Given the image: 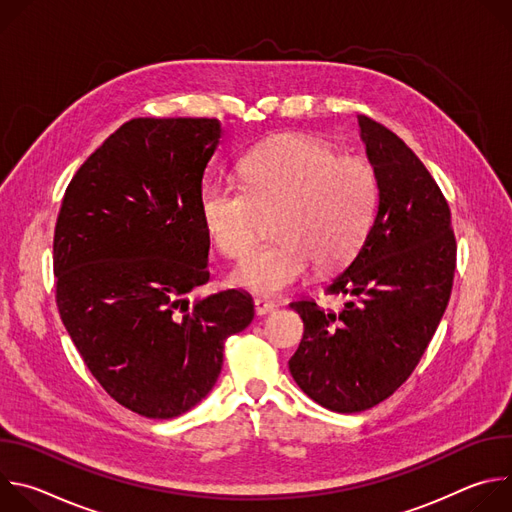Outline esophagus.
Masks as SVG:
<instances>
[{
    "instance_id": "esophagus-1",
    "label": "esophagus",
    "mask_w": 512,
    "mask_h": 512,
    "mask_svg": "<svg viewBox=\"0 0 512 512\" xmlns=\"http://www.w3.org/2000/svg\"><path fill=\"white\" fill-rule=\"evenodd\" d=\"M271 312H275V304L265 302V300H255V314L257 316H267Z\"/></svg>"
}]
</instances>
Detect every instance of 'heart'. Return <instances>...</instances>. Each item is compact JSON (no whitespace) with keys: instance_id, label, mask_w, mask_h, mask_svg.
Instances as JSON below:
<instances>
[{"instance_id":"heart-1","label":"heart","mask_w":512,"mask_h":512,"mask_svg":"<svg viewBox=\"0 0 512 512\" xmlns=\"http://www.w3.org/2000/svg\"><path fill=\"white\" fill-rule=\"evenodd\" d=\"M243 188L206 184L198 196L202 227L225 257L243 255L259 233V212L273 214V245L251 249L231 271L233 285L277 298L298 285L312 261L336 267L367 237L379 200L371 162L336 156L330 143L281 135L239 162Z\"/></svg>"}]
</instances>
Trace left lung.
I'll return each instance as SVG.
<instances>
[{"mask_svg":"<svg viewBox=\"0 0 512 512\" xmlns=\"http://www.w3.org/2000/svg\"><path fill=\"white\" fill-rule=\"evenodd\" d=\"M356 119L379 178V204L358 253L326 285L348 300L336 312L308 298L289 304L304 320L289 373L336 413L371 409L407 381L446 312L456 269L440 186L401 137L369 117Z\"/></svg>","mask_w":512,"mask_h":512,"instance_id":"obj_1","label":"left lung"}]
</instances>
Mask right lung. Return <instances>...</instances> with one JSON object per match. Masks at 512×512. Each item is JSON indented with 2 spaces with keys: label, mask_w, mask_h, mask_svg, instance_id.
<instances>
[{
  "label": "right lung",
  "mask_w": 512,
  "mask_h": 512,
  "mask_svg": "<svg viewBox=\"0 0 512 512\" xmlns=\"http://www.w3.org/2000/svg\"><path fill=\"white\" fill-rule=\"evenodd\" d=\"M221 135L218 119L127 121L70 180L56 221L64 328L101 387L150 419L200 403L225 340L255 316L243 289L186 298L210 277L198 196Z\"/></svg>",
  "instance_id": "obj_1"
}]
</instances>
